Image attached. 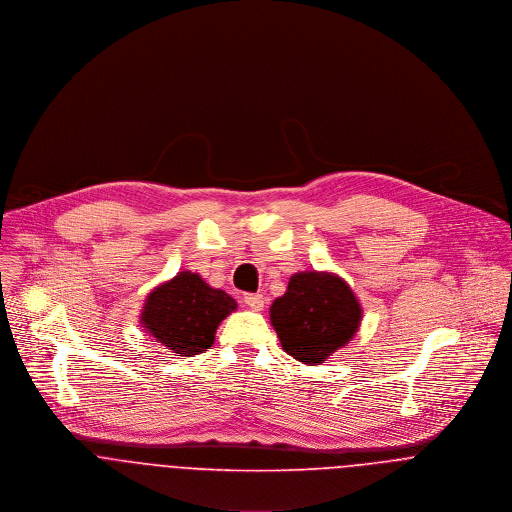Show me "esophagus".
I'll use <instances>...</instances> for the list:
<instances>
[{"instance_id":"1","label":"esophagus","mask_w":512,"mask_h":512,"mask_svg":"<svg viewBox=\"0 0 512 512\" xmlns=\"http://www.w3.org/2000/svg\"><path fill=\"white\" fill-rule=\"evenodd\" d=\"M244 303L252 309V311H262L264 309V295H260V293H248V295H244Z\"/></svg>"}]
</instances>
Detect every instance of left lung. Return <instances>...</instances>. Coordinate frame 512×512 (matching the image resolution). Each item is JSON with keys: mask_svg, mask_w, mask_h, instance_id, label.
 <instances>
[{"mask_svg": "<svg viewBox=\"0 0 512 512\" xmlns=\"http://www.w3.org/2000/svg\"><path fill=\"white\" fill-rule=\"evenodd\" d=\"M363 321V305L333 272H297L270 307L282 349L307 366L321 365L347 347Z\"/></svg>", "mask_w": 512, "mask_h": 512, "instance_id": "left-lung-1", "label": "left lung"}]
</instances>
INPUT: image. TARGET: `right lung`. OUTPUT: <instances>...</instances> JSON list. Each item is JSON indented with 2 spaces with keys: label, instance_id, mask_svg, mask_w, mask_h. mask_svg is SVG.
<instances>
[{
  "label": "right lung",
  "instance_id": "obj_1",
  "mask_svg": "<svg viewBox=\"0 0 512 512\" xmlns=\"http://www.w3.org/2000/svg\"><path fill=\"white\" fill-rule=\"evenodd\" d=\"M236 307L228 293L185 270L147 293L140 323L177 357H193L213 347L220 321Z\"/></svg>",
  "mask_w": 512,
  "mask_h": 512
}]
</instances>
